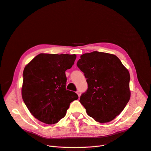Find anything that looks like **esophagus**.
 Instances as JSON below:
<instances>
[{
    "mask_svg": "<svg viewBox=\"0 0 151 151\" xmlns=\"http://www.w3.org/2000/svg\"><path fill=\"white\" fill-rule=\"evenodd\" d=\"M76 93L78 95V96H79V97H80V96H81V92L79 91V90H77V91L76 92Z\"/></svg>",
    "mask_w": 151,
    "mask_h": 151,
    "instance_id": "esophagus-1",
    "label": "esophagus"
}]
</instances>
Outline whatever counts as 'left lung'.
I'll use <instances>...</instances> for the list:
<instances>
[{
  "label": "left lung",
  "instance_id": "left-lung-1",
  "mask_svg": "<svg viewBox=\"0 0 151 151\" xmlns=\"http://www.w3.org/2000/svg\"><path fill=\"white\" fill-rule=\"evenodd\" d=\"M77 65L88 83L79 100L87 114L101 123L112 121L130 99L128 70L116 56L98 51L83 54Z\"/></svg>",
  "mask_w": 151,
  "mask_h": 151
}]
</instances>
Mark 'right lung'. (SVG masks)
Wrapping results in <instances>:
<instances>
[{
    "mask_svg": "<svg viewBox=\"0 0 151 151\" xmlns=\"http://www.w3.org/2000/svg\"><path fill=\"white\" fill-rule=\"evenodd\" d=\"M76 55L40 53L23 70L22 96L35 118L47 124L64 118L70 104L78 99L74 92L66 90L65 72L72 68Z\"/></svg>",
    "mask_w": 151,
    "mask_h": 151,
    "instance_id": "add662e5",
    "label": "right lung"
}]
</instances>
